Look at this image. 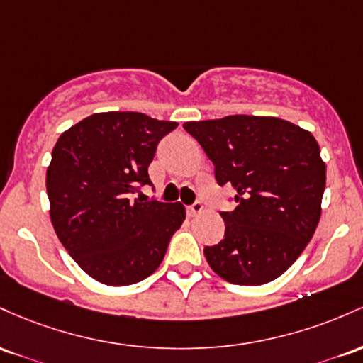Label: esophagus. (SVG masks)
<instances>
[{
  "label": "esophagus",
  "mask_w": 363,
  "mask_h": 363,
  "mask_svg": "<svg viewBox=\"0 0 363 363\" xmlns=\"http://www.w3.org/2000/svg\"><path fill=\"white\" fill-rule=\"evenodd\" d=\"M203 211V203L202 202H194L192 206H189L186 207V213H189V216H197V214H201Z\"/></svg>",
  "instance_id": "34e87169"
}]
</instances>
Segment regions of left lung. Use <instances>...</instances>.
Wrapping results in <instances>:
<instances>
[{
  "label": "left lung",
  "mask_w": 363,
  "mask_h": 363,
  "mask_svg": "<svg viewBox=\"0 0 363 363\" xmlns=\"http://www.w3.org/2000/svg\"><path fill=\"white\" fill-rule=\"evenodd\" d=\"M183 128L213 161L219 185L236 192L235 211L221 213L225 238L203 248L211 269L242 286L279 278L319 225L325 162L317 140L274 116L233 115Z\"/></svg>",
  "instance_id": "left-lung-1"
}]
</instances>
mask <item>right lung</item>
<instances>
[{
	"mask_svg": "<svg viewBox=\"0 0 363 363\" xmlns=\"http://www.w3.org/2000/svg\"><path fill=\"white\" fill-rule=\"evenodd\" d=\"M178 127L144 113H94L61 133L46 171L52 228L68 254L108 286L160 267L185 221L180 202L142 197L157 142Z\"/></svg>",
	"mask_w": 363,
	"mask_h": 363,
	"instance_id": "1",
	"label": "right lung"
}]
</instances>
